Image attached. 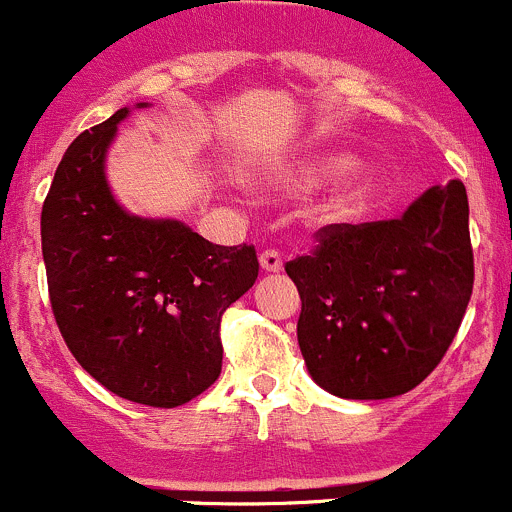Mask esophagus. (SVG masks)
<instances>
[{
	"label": "esophagus",
	"mask_w": 512,
	"mask_h": 512,
	"mask_svg": "<svg viewBox=\"0 0 512 512\" xmlns=\"http://www.w3.org/2000/svg\"><path fill=\"white\" fill-rule=\"evenodd\" d=\"M260 265L265 272H280L282 270V255L280 250L270 247V250L260 252Z\"/></svg>",
	"instance_id": "34e87169"
}]
</instances>
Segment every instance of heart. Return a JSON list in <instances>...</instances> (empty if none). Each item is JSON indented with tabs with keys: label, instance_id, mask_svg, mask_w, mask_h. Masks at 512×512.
<instances>
[{
	"label": "heart",
	"instance_id": "obj_1",
	"mask_svg": "<svg viewBox=\"0 0 512 512\" xmlns=\"http://www.w3.org/2000/svg\"><path fill=\"white\" fill-rule=\"evenodd\" d=\"M350 167H352L350 157H342V155L322 157V160L312 162V165L307 167L305 180L307 182L337 180V177H342L345 172H350ZM370 197H372V185H367V182H357V185L347 187L345 192L337 195L332 210H335L337 215H355V212H360L362 207L370 202Z\"/></svg>",
	"mask_w": 512,
	"mask_h": 512
}]
</instances>
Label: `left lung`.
Returning a JSON list of instances; mask_svg holds the SVG:
<instances>
[{"label": "left lung", "mask_w": 512, "mask_h": 512, "mask_svg": "<svg viewBox=\"0 0 512 512\" xmlns=\"http://www.w3.org/2000/svg\"><path fill=\"white\" fill-rule=\"evenodd\" d=\"M285 270L312 380L350 400L408 393L440 365L473 295L465 185L430 187L398 220L322 227Z\"/></svg>", "instance_id": "left-lung-1"}]
</instances>
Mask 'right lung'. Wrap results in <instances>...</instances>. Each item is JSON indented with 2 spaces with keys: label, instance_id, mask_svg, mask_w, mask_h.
<instances>
[{
  "label": "right lung",
  "instance_id": "right-lung-1",
  "mask_svg": "<svg viewBox=\"0 0 512 512\" xmlns=\"http://www.w3.org/2000/svg\"><path fill=\"white\" fill-rule=\"evenodd\" d=\"M127 107L82 132L42 205L54 320L74 360L107 390L177 408L222 370L220 322L257 280L255 245H212L177 220H142L114 202L104 152Z\"/></svg>",
  "mask_w": 512,
  "mask_h": 512
}]
</instances>
